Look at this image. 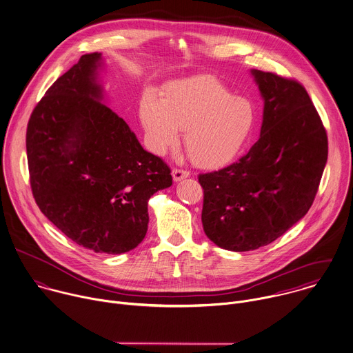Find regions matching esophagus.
<instances>
[{"label":"esophagus","instance_id":"esophagus-1","mask_svg":"<svg viewBox=\"0 0 353 353\" xmlns=\"http://www.w3.org/2000/svg\"><path fill=\"white\" fill-rule=\"evenodd\" d=\"M172 176H173V180L174 181H180L185 177L190 176V172L188 170H184V169H173L172 170Z\"/></svg>","mask_w":353,"mask_h":353}]
</instances>
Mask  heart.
Returning <instances> with one entry per match:
<instances>
[{"mask_svg": "<svg viewBox=\"0 0 353 353\" xmlns=\"http://www.w3.org/2000/svg\"><path fill=\"white\" fill-rule=\"evenodd\" d=\"M141 117L147 143L162 155L180 141L195 165L221 168L245 147L256 125L254 103L233 92L215 76L203 74L170 84L162 101L148 92L143 97Z\"/></svg>", "mask_w": 353, "mask_h": 353, "instance_id": "heart-1", "label": "heart"}]
</instances>
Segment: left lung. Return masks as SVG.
I'll use <instances>...</instances> for the list:
<instances>
[{
	"label": "left lung",
	"instance_id": "obj_1",
	"mask_svg": "<svg viewBox=\"0 0 353 353\" xmlns=\"http://www.w3.org/2000/svg\"><path fill=\"white\" fill-rule=\"evenodd\" d=\"M251 73L265 101L261 138L237 162L199 174L202 223L223 250L273 243L310 210L327 161V135L305 88L272 72Z\"/></svg>",
	"mask_w": 353,
	"mask_h": 353
}]
</instances>
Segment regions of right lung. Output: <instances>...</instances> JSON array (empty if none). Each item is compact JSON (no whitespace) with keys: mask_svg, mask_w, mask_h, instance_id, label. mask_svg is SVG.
<instances>
[{"mask_svg":"<svg viewBox=\"0 0 353 353\" xmlns=\"http://www.w3.org/2000/svg\"><path fill=\"white\" fill-rule=\"evenodd\" d=\"M101 53L84 54L52 84L32 110L26 144L41 212L76 244L117 255L143 241L148 199L172 185V174L101 102Z\"/></svg>","mask_w":353,"mask_h":353,"instance_id":"1","label":"right lung"}]
</instances>
